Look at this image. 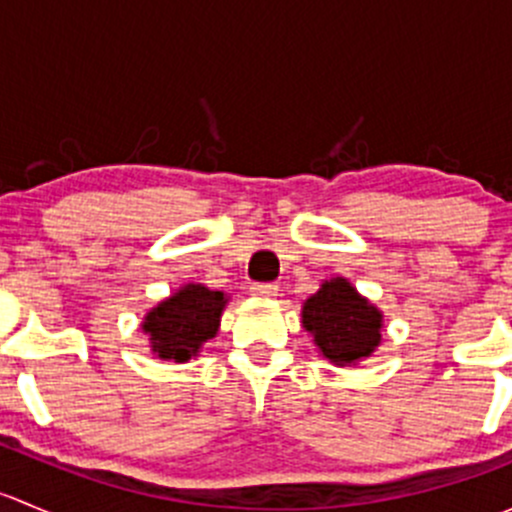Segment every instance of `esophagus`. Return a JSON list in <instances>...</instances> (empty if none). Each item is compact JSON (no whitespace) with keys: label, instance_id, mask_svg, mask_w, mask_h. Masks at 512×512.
<instances>
[{"label":"esophagus","instance_id":"34e87169","mask_svg":"<svg viewBox=\"0 0 512 512\" xmlns=\"http://www.w3.org/2000/svg\"><path fill=\"white\" fill-rule=\"evenodd\" d=\"M250 292L255 294V297H260V299H272V297H277L280 287H277V285H252Z\"/></svg>","mask_w":512,"mask_h":512}]
</instances>
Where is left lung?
<instances>
[{
	"mask_svg": "<svg viewBox=\"0 0 512 512\" xmlns=\"http://www.w3.org/2000/svg\"><path fill=\"white\" fill-rule=\"evenodd\" d=\"M302 327L319 356L334 366H356L379 349L384 312L344 277H329L302 304Z\"/></svg>",
	"mask_w": 512,
	"mask_h": 512,
	"instance_id": "1",
	"label": "left lung"
}]
</instances>
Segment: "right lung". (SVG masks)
<instances>
[{
  "instance_id": "add662e5",
  "label": "right lung",
  "mask_w": 512,
  "mask_h": 512,
  "mask_svg": "<svg viewBox=\"0 0 512 512\" xmlns=\"http://www.w3.org/2000/svg\"><path fill=\"white\" fill-rule=\"evenodd\" d=\"M227 302L230 297L220 289L198 282L180 285L143 317L141 329L151 342V352L175 364L198 356L203 344L218 334Z\"/></svg>"
}]
</instances>
